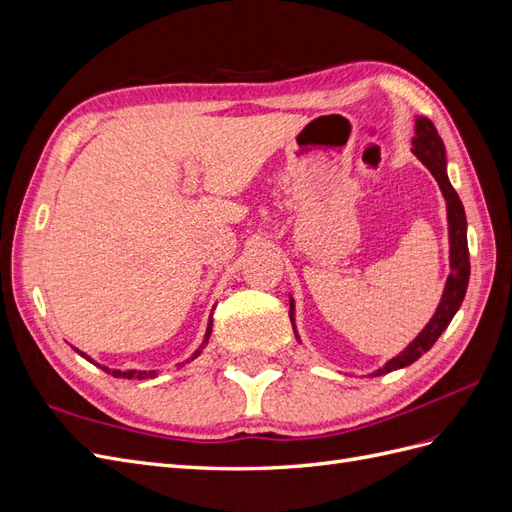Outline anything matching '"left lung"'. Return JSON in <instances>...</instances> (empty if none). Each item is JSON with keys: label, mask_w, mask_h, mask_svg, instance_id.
<instances>
[{"label": "left lung", "mask_w": 512, "mask_h": 512, "mask_svg": "<svg viewBox=\"0 0 512 512\" xmlns=\"http://www.w3.org/2000/svg\"><path fill=\"white\" fill-rule=\"evenodd\" d=\"M414 156L421 160L427 168L429 173L436 177L440 190L446 198V211H448V239H451V269L453 273L448 275L446 280V288L442 294V301L436 309V314L429 320L427 327L418 333V337L414 342L401 352L397 354L395 359H391L384 367H380L374 376H382V374H389V371L401 369L410 363H414L416 359H421V356L436 344V339L442 335V331L451 324L453 316L457 314V309L466 297V290H468V280H470V252H468V237H466V211H463L461 200L455 192V188L451 185L446 177V153H444V143L442 138L438 136V130L427 117H418L416 119V136H414ZM294 301L290 299V322L294 327ZM297 335V331H294ZM299 337V335H297Z\"/></svg>", "instance_id": "8db88e82"}]
</instances>
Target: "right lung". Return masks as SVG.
Returning a JSON list of instances; mask_svg holds the SVG:
<instances>
[{"instance_id":"obj_1","label":"right lung","mask_w":512,"mask_h":512,"mask_svg":"<svg viewBox=\"0 0 512 512\" xmlns=\"http://www.w3.org/2000/svg\"><path fill=\"white\" fill-rule=\"evenodd\" d=\"M209 335H211V322H209V329H207V335H205V342H203V346H200L192 356H190V359L188 361H185V363H190V361H194L196 359V356L200 354V350H203L205 348V344L209 342ZM85 356V354H83ZM87 361H91V359H87ZM98 367H102V365H98ZM104 371H106V374H111V376H115V378H126V380H145V378H153V376H156V371H136V369H130V371H119V369H108V367H102Z\"/></svg>"}]
</instances>
